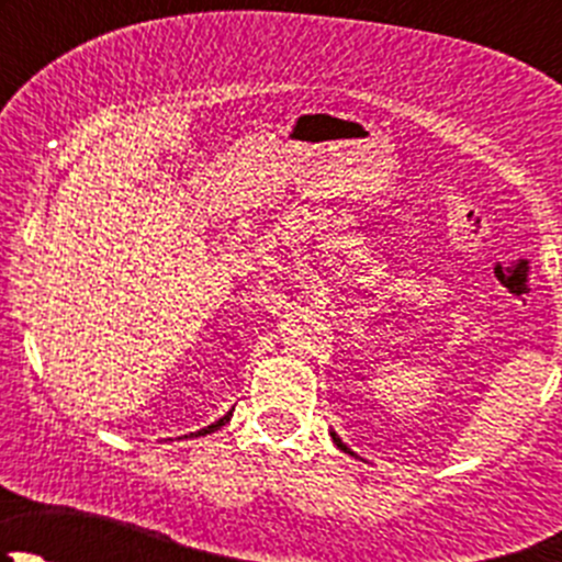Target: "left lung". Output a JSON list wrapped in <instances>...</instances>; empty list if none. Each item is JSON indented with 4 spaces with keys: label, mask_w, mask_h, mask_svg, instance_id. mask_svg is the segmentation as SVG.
Returning <instances> with one entry per match:
<instances>
[{
    "label": "left lung",
    "mask_w": 562,
    "mask_h": 562,
    "mask_svg": "<svg viewBox=\"0 0 562 562\" xmlns=\"http://www.w3.org/2000/svg\"><path fill=\"white\" fill-rule=\"evenodd\" d=\"M331 438H334V443H337V446H339V449H342V451H348V446H345V443H342V440H339V438H337V435H334V432H331ZM348 454H350V451H348Z\"/></svg>",
    "instance_id": "8db88e82"
}]
</instances>
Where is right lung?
Returning a JSON list of instances; mask_svg holds the SVG:
<instances>
[{"instance_id":"add662e5","label":"right lung","mask_w":562,"mask_h":562,"mask_svg":"<svg viewBox=\"0 0 562 562\" xmlns=\"http://www.w3.org/2000/svg\"><path fill=\"white\" fill-rule=\"evenodd\" d=\"M228 418H231V413H228V416L220 418V422L209 424V427H206V429H201V432H198V435H209V432H214V429H220V427H223V424H228Z\"/></svg>"}]
</instances>
